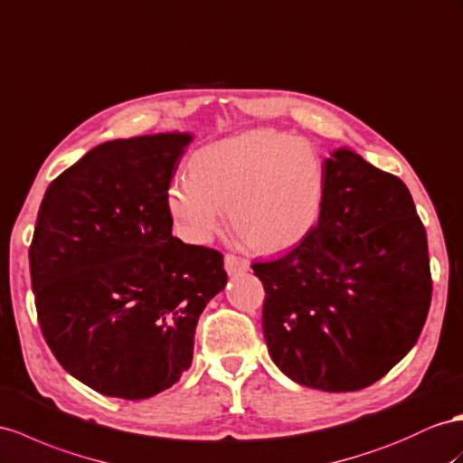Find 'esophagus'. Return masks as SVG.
<instances>
[{
	"label": "esophagus",
	"mask_w": 463,
	"mask_h": 463,
	"mask_svg": "<svg viewBox=\"0 0 463 463\" xmlns=\"http://www.w3.org/2000/svg\"><path fill=\"white\" fill-rule=\"evenodd\" d=\"M224 269H227L229 276H236V274H244V271L250 269V262L248 260L234 256V254H227L224 256Z\"/></svg>",
	"instance_id": "1"
}]
</instances>
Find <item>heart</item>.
Segmentation results:
<instances>
[{
  "mask_svg": "<svg viewBox=\"0 0 463 463\" xmlns=\"http://www.w3.org/2000/svg\"><path fill=\"white\" fill-rule=\"evenodd\" d=\"M325 194V162L311 140L252 128L197 148L172 177L165 209L175 231L207 244L224 224L260 254L283 250L311 231Z\"/></svg>",
  "mask_w": 463,
  "mask_h": 463,
  "instance_id": "1",
  "label": "heart"
}]
</instances>
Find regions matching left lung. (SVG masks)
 Masks as SVG:
<instances>
[{"label":"left lung","mask_w":463,"mask_h":463,"mask_svg":"<svg viewBox=\"0 0 463 463\" xmlns=\"http://www.w3.org/2000/svg\"><path fill=\"white\" fill-rule=\"evenodd\" d=\"M271 360L295 383L342 393L382 379L417 345L432 279L407 185L350 148L325 160L317 227L256 262Z\"/></svg>","instance_id":"1"}]
</instances>
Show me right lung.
<instances>
[{
  "label": "right lung",
  "instance_id": "obj_1",
  "mask_svg": "<svg viewBox=\"0 0 463 463\" xmlns=\"http://www.w3.org/2000/svg\"><path fill=\"white\" fill-rule=\"evenodd\" d=\"M192 133L103 142L46 189L29 248L46 345L101 395L148 399L192 365L195 326L227 286L222 254L172 236L165 189Z\"/></svg>",
  "mask_w": 463,
  "mask_h": 463
}]
</instances>
